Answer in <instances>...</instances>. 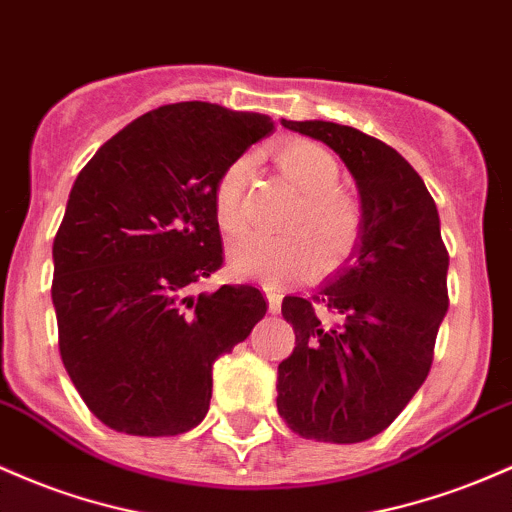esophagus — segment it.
I'll use <instances>...</instances> for the list:
<instances>
[{"label": "esophagus", "instance_id": "obj_1", "mask_svg": "<svg viewBox=\"0 0 512 512\" xmlns=\"http://www.w3.org/2000/svg\"><path fill=\"white\" fill-rule=\"evenodd\" d=\"M265 296H267L269 313H279V311H282V294H279V291H274L272 286H265Z\"/></svg>", "mask_w": 512, "mask_h": 512}]
</instances>
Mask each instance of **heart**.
Segmentation results:
<instances>
[{"mask_svg": "<svg viewBox=\"0 0 512 512\" xmlns=\"http://www.w3.org/2000/svg\"><path fill=\"white\" fill-rule=\"evenodd\" d=\"M277 162L282 172L299 187L301 204L291 211L289 228H308L318 238L325 257H338L350 247L357 233V206L340 194V165L330 150L316 143L296 140L279 148ZM250 160L238 157L228 162L213 184V216L226 235L243 230L245 184ZM316 243L306 230L267 238L245 235L228 252L230 272L265 286H284L306 279L316 269Z\"/></svg>", "mask_w": 512, "mask_h": 512, "instance_id": "b5f03b06", "label": "heart"}]
</instances>
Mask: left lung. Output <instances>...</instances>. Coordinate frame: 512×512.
Returning a JSON list of instances; mask_svg holds the SVG:
<instances>
[{
  "label": "left lung",
  "mask_w": 512,
  "mask_h": 512,
  "mask_svg": "<svg viewBox=\"0 0 512 512\" xmlns=\"http://www.w3.org/2000/svg\"><path fill=\"white\" fill-rule=\"evenodd\" d=\"M282 126L340 155L357 184L359 228L311 299L284 296L296 347L279 364L277 408L306 440L352 445L389 428L423 386L449 306V255L428 187L391 145L333 121Z\"/></svg>",
  "instance_id": "8db88e82"
}]
</instances>
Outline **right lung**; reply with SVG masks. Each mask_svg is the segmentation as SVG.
Instances as JSON below:
<instances>
[{"label": "right lung", "mask_w": 512, "mask_h": 512, "mask_svg": "<svg viewBox=\"0 0 512 512\" xmlns=\"http://www.w3.org/2000/svg\"><path fill=\"white\" fill-rule=\"evenodd\" d=\"M272 131L265 114L179 101L128 123L77 174L53 240L50 294L67 374L111 430L196 428L213 362L267 313L250 284L189 291L223 265L218 174Z\"/></svg>", "instance_id": "obj_1"}]
</instances>
